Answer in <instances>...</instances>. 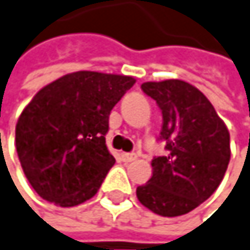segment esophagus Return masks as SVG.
<instances>
[{"label":"esophagus","mask_w":250,"mask_h":250,"mask_svg":"<svg viewBox=\"0 0 250 250\" xmlns=\"http://www.w3.org/2000/svg\"><path fill=\"white\" fill-rule=\"evenodd\" d=\"M121 158H123V162L130 163V162H135V160L138 158V155L133 154V152H123L121 154Z\"/></svg>","instance_id":"34e87169"}]
</instances>
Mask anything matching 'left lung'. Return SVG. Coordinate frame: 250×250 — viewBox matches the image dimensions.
<instances>
[{"mask_svg":"<svg viewBox=\"0 0 250 250\" xmlns=\"http://www.w3.org/2000/svg\"><path fill=\"white\" fill-rule=\"evenodd\" d=\"M144 93L163 114L160 139L167 155L155 157L152 176L136 188L138 200L160 216L191 212L219 187L229 163V133L209 99L182 80L148 81Z\"/></svg>","mask_w":250,"mask_h":250,"instance_id":"1","label":"left lung"}]
</instances>
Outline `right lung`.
<instances>
[{"label":"right lung","mask_w":250,"mask_h":250,"mask_svg":"<svg viewBox=\"0 0 250 250\" xmlns=\"http://www.w3.org/2000/svg\"><path fill=\"white\" fill-rule=\"evenodd\" d=\"M133 77L78 71L42 87L16 124L22 169L40 197L61 208L92 199L115 158L105 135Z\"/></svg>","instance_id":"right-lung-1"}]
</instances>
